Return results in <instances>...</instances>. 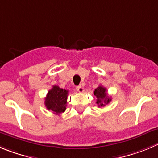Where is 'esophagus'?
<instances>
[{"label": "esophagus", "mask_w": 158, "mask_h": 158, "mask_svg": "<svg viewBox=\"0 0 158 158\" xmlns=\"http://www.w3.org/2000/svg\"><path fill=\"white\" fill-rule=\"evenodd\" d=\"M76 90H77L79 93H82L84 91L83 88H82V86H76Z\"/></svg>", "instance_id": "34e87169"}]
</instances>
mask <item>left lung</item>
Here are the masks:
<instances>
[{"mask_svg":"<svg viewBox=\"0 0 158 158\" xmlns=\"http://www.w3.org/2000/svg\"><path fill=\"white\" fill-rule=\"evenodd\" d=\"M94 94L97 97V104L99 107H104L106 104H109L110 101H111V98L107 96V89L102 86H99L97 89H95Z\"/></svg>","mask_w":158,"mask_h":158,"instance_id":"obj_1","label":"left lung"}]
</instances>
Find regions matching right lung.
Wrapping results in <instances>:
<instances>
[{"label": "right lung", "mask_w": 158, "mask_h": 158, "mask_svg": "<svg viewBox=\"0 0 158 158\" xmlns=\"http://www.w3.org/2000/svg\"><path fill=\"white\" fill-rule=\"evenodd\" d=\"M68 94L69 90L61 89L57 86H53L45 97L44 104L46 107L55 114L63 113L66 109Z\"/></svg>", "instance_id": "1"}]
</instances>
